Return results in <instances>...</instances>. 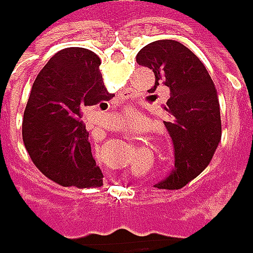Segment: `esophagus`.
I'll list each match as a JSON object with an SVG mask.
<instances>
[{
  "label": "esophagus",
  "instance_id": "obj_1",
  "mask_svg": "<svg viewBox=\"0 0 253 253\" xmlns=\"http://www.w3.org/2000/svg\"><path fill=\"white\" fill-rule=\"evenodd\" d=\"M115 119H116V122H117V125H119V126H122V125H123V122H125V120H123V117H120V116H116Z\"/></svg>",
  "mask_w": 253,
  "mask_h": 253
}]
</instances>
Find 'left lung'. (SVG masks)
<instances>
[{
	"instance_id": "obj_1",
	"label": "left lung",
	"mask_w": 253,
	"mask_h": 253,
	"mask_svg": "<svg viewBox=\"0 0 253 253\" xmlns=\"http://www.w3.org/2000/svg\"><path fill=\"white\" fill-rule=\"evenodd\" d=\"M138 65L154 72L156 83L169 90L163 109L164 122L174 143V170L157 188L180 190L200 175L211 163L221 141V112L215 84L198 56L172 39L146 45L136 56ZM156 97L157 94H151Z\"/></svg>"
}]
</instances>
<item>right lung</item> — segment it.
Listing matches in <instances>:
<instances>
[{"label":"right lung","instance_id":"1","mask_svg":"<svg viewBox=\"0 0 253 253\" xmlns=\"http://www.w3.org/2000/svg\"><path fill=\"white\" fill-rule=\"evenodd\" d=\"M100 58L84 48H66L50 58L32 84L22 120V138L34 164L62 187L103 185L89 133L81 122L87 106L105 105Z\"/></svg>","mask_w":253,"mask_h":253}]
</instances>
